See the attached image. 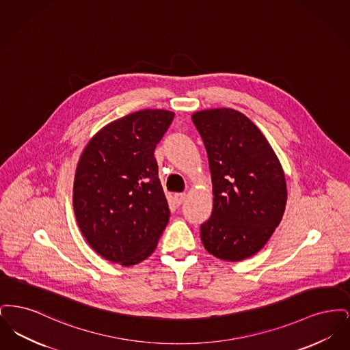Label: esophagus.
Wrapping results in <instances>:
<instances>
[{
  "instance_id": "obj_1",
  "label": "esophagus",
  "mask_w": 350,
  "mask_h": 350,
  "mask_svg": "<svg viewBox=\"0 0 350 350\" xmlns=\"http://www.w3.org/2000/svg\"><path fill=\"white\" fill-rule=\"evenodd\" d=\"M173 198H174L176 204H177V206H180V204L183 203V200H186V193H176V194L173 196Z\"/></svg>"
}]
</instances>
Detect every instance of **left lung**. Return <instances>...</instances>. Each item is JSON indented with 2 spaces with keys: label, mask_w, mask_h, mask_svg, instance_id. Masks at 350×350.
Listing matches in <instances>:
<instances>
[{
  "label": "left lung",
  "mask_w": 350,
  "mask_h": 350,
  "mask_svg": "<svg viewBox=\"0 0 350 350\" xmlns=\"http://www.w3.org/2000/svg\"><path fill=\"white\" fill-rule=\"evenodd\" d=\"M207 150L213 214L200 226V240L219 260L254 256L282 220L287 187L282 165L264 133L230 107L191 116Z\"/></svg>",
  "instance_id": "left-lung-1"
}]
</instances>
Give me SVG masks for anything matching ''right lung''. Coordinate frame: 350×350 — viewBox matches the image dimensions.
Returning a JSON list of instances; mask_svg holds the SVG:
<instances>
[{"label":"right lung","mask_w":350,"mask_h":350,"mask_svg":"<svg viewBox=\"0 0 350 350\" xmlns=\"http://www.w3.org/2000/svg\"><path fill=\"white\" fill-rule=\"evenodd\" d=\"M174 113L146 109L102 127L80 156L73 208L92 250L131 267L150 257L169 221L154 148Z\"/></svg>","instance_id":"add662e5"}]
</instances>
